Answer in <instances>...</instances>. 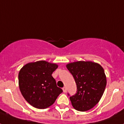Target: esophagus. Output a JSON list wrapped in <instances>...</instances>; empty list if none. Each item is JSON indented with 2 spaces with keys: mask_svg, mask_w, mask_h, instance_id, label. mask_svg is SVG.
Masks as SVG:
<instances>
[{
  "mask_svg": "<svg viewBox=\"0 0 124 124\" xmlns=\"http://www.w3.org/2000/svg\"><path fill=\"white\" fill-rule=\"evenodd\" d=\"M63 92H64V93H66V92H67V89H66V87H63Z\"/></svg>",
  "mask_w": 124,
  "mask_h": 124,
  "instance_id": "1",
  "label": "esophagus"
}]
</instances>
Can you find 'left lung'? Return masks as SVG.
<instances>
[{"mask_svg":"<svg viewBox=\"0 0 124 124\" xmlns=\"http://www.w3.org/2000/svg\"><path fill=\"white\" fill-rule=\"evenodd\" d=\"M77 85V93L70 97L76 110L84 112L94 107L101 99L107 80L104 70L99 64L90 61H79L66 64Z\"/></svg>","mask_w":124,"mask_h":124,"instance_id":"obj_1","label":"left lung"}]
</instances>
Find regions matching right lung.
Returning a JSON list of instances; mask_svg holds the SVG:
<instances>
[{"mask_svg": "<svg viewBox=\"0 0 124 124\" xmlns=\"http://www.w3.org/2000/svg\"><path fill=\"white\" fill-rule=\"evenodd\" d=\"M58 67L55 63L38 61L24 65L18 73V86L25 99L33 107H49L63 90L51 76Z\"/></svg>", "mask_w": 124, "mask_h": 124, "instance_id": "add662e5", "label": "right lung"}]
</instances>
